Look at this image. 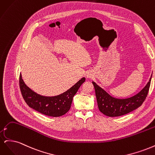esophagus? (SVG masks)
I'll return each instance as SVG.
<instances>
[{"label":"esophagus","mask_w":155,"mask_h":155,"mask_svg":"<svg viewBox=\"0 0 155 155\" xmlns=\"http://www.w3.org/2000/svg\"><path fill=\"white\" fill-rule=\"evenodd\" d=\"M87 78H91V74H88L87 75Z\"/></svg>","instance_id":"1"}]
</instances>
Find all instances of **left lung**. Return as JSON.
I'll use <instances>...</instances> for the list:
<instances>
[{"label": "left lung", "mask_w": 155, "mask_h": 155, "mask_svg": "<svg viewBox=\"0 0 155 155\" xmlns=\"http://www.w3.org/2000/svg\"><path fill=\"white\" fill-rule=\"evenodd\" d=\"M151 77L149 79V81L141 91L134 96L125 99H118L110 96L95 82L92 81V84L95 88L99 110L103 114L107 116L116 117L129 113L137 109L142 105L147 96Z\"/></svg>", "instance_id": "obj_1"}]
</instances>
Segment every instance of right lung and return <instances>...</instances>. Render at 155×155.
I'll use <instances>...</instances> for the list:
<instances>
[{
    "label": "right lung",
    "instance_id": "obj_1",
    "mask_svg": "<svg viewBox=\"0 0 155 155\" xmlns=\"http://www.w3.org/2000/svg\"><path fill=\"white\" fill-rule=\"evenodd\" d=\"M85 81V78H83L66 92L51 97L39 95L31 90L26 85L21 74L19 76V87L25 102L31 109L46 116L59 117L70 110L74 95Z\"/></svg>",
    "mask_w": 155,
    "mask_h": 155
}]
</instances>
